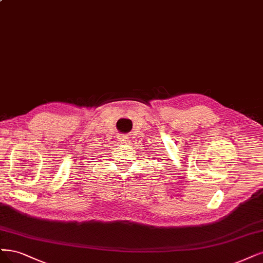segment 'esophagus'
<instances>
[{"label":"esophagus","mask_w":263,"mask_h":263,"mask_svg":"<svg viewBox=\"0 0 263 263\" xmlns=\"http://www.w3.org/2000/svg\"><path fill=\"white\" fill-rule=\"evenodd\" d=\"M117 137H119L117 139H119L120 141H126L128 139V137L126 135H120V136H117Z\"/></svg>","instance_id":"1"}]
</instances>
